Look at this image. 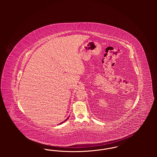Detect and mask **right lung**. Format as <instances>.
<instances>
[{"instance_id": "obj_1", "label": "right lung", "mask_w": 157, "mask_h": 157, "mask_svg": "<svg viewBox=\"0 0 157 157\" xmlns=\"http://www.w3.org/2000/svg\"><path fill=\"white\" fill-rule=\"evenodd\" d=\"M68 118H69V117H68ZM68 118H67V119H66V120H65V121H63V122H61V123H60L59 124H62V123H63V122H65V121H67V119H68Z\"/></svg>"}]
</instances>
